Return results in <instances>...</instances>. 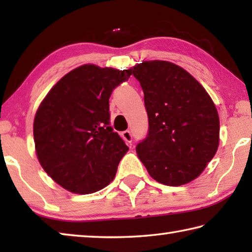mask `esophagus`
I'll return each instance as SVG.
<instances>
[{
	"label": "esophagus",
	"instance_id": "34e87169",
	"mask_svg": "<svg viewBox=\"0 0 252 252\" xmlns=\"http://www.w3.org/2000/svg\"><path fill=\"white\" fill-rule=\"evenodd\" d=\"M122 138L125 139L127 143L131 144V142H132V134H131V131H130V130L123 131V132H122Z\"/></svg>",
	"mask_w": 252,
	"mask_h": 252
}]
</instances>
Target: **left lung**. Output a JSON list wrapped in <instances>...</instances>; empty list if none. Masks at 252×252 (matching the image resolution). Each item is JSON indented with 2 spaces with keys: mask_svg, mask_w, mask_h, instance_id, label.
Wrapping results in <instances>:
<instances>
[{
  "mask_svg": "<svg viewBox=\"0 0 252 252\" xmlns=\"http://www.w3.org/2000/svg\"><path fill=\"white\" fill-rule=\"evenodd\" d=\"M144 93L147 136L136 153L150 176L165 186L192 181L219 146V116L192 75L167 61H146L131 69Z\"/></svg>",
  "mask_w": 252,
  "mask_h": 252,
  "instance_id": "1",
  "label": "left lung"
}]
</instances>
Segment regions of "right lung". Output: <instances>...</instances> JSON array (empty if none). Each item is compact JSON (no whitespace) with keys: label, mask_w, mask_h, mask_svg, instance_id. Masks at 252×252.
<instances>
[{"label":"right lung","mask_w":252,"mask_h":252,"mask_svg":"<svg viewBox=\"0 0 252 252\" xmlns=\"http://www.w3.org/2000/svg\"><path fill=\"white\" fill-rule=\"evenodd\" d=\"M131 70L84 64L51 89L34 118L33 134L42 168L74 193L101 190L113 180L129 148L110 126L109 99Z\"/></svg>","instance_id":"add662e5"}]
</instances>
